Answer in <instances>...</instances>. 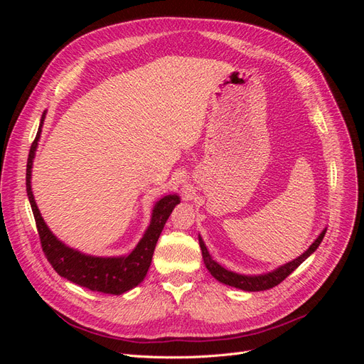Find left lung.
Instances as JSON below:
<instances>
[{"label":"left lung","instance_id":"left-lung-1","mask_svg":"<svg viewBox=\"0 0 364 364\" xmlns=\"http://www.w3.org/2000/svg\"><path fill=\"white\" fill-rule=\"evenodd\" d=\"M326 229L322 230V234L316 238L314 243L308 247L299 258H296L287 264H284L279 269L273 270L267 274H259V277H245V274H238L234 272H229L226 269H223L220 264H217L211 255H209V252L203 243V240L199 237V243H200V249H202V255H203V261H205V266L206 269L211 272L213 277L223 282L226 285H230V287H235V289H241V290H246V291H264V290H269L273 289L274 285L281 284L285 278L289 277L290 273H293L297 267L301 266V264L311 255V253L318 247V245L322 243V240L325 237Z\"/></svg>","mask_w":364,"mask_h":364}]
</instances>
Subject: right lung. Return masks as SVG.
I'll list each match as a JSON object with an SVG mask.
<instances>
[{
	"label": "right lung",
	"instance_id": "right-lung-1",
	"mask_svg": "<svg viewBox=\"0 0 364 364\" xmlns=\"http://www.w3.org/2000/svg\"><path fill=\"white\" fill-rule=\"evenodd\" d=\"M43 119H46V112L42 114L36 138L31 142L26 174L27 196L31 205L33 215H35L42 250L46 253V257L53 266V269L56 270L60 277L80 285V287L107 294L126 293L130 289L136 287V285L146 278L153 252H155L158 243V238L162 232L165 222H167L173 211V208L181 202L179 197L176 194H168L162 197V199L155 205L149 229L146 230L144 237L141 238L138 246L132 250V253H129L127 257H90L85 255V253H80L79 250H74L68 246H65L62 241H59L51 234V230L48 229L46 222H43V218L36 206L35 197H33L30 185L33 158H35Z\"/></svg>",
	"mask_w": 364,
	"mask_h": 364
}]
</instances>
